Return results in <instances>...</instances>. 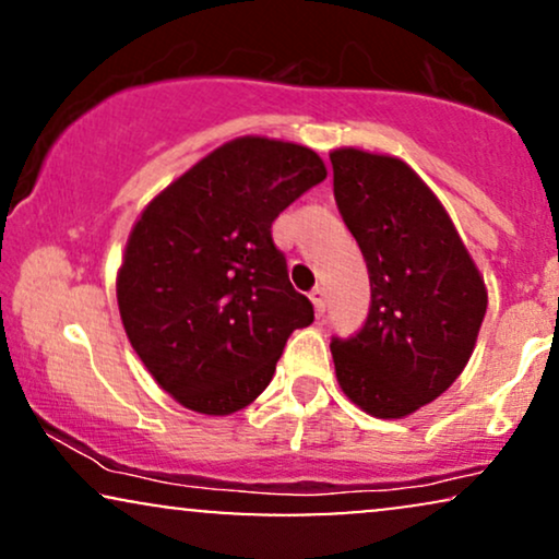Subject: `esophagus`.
I'll list each match as a JSON object with an SVG mask.
<instances>
[{"label": "esophagus", "instance_id": "obj_1", "mask_svg": "<svg viewBox=\"0 0 559 559\" xmlns=\"http://www.w3.org/2000/svg\"><path fill=\"white\" fill-rule=\"evenodd\" d=\"M310 301H312V307H316V316L320 318L325 312V292L320 286H316L310 292Z\"/></svg>", "mask_w": 559, "mask_h": 559}]
</instances>
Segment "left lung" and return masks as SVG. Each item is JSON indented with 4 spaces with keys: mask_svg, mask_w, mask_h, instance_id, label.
Here are the masks:
<instances>
[{
    "mask_svg": "<svg viewBox=\"0 0 559 559\" xmlns=\"http://www.w3.org/2000/svg\"><path fill=\"white\" fill-rule=\"evenodd\" d=\"M333 197L370 275V312L333 338L338 386L373 418H407L463 373L484 323V275L444 204L400 157L331 152Z\"/></svg>",
    "mask_w": 559,
    "mask_h": 559,
    "instance_id": "left-lung-1",
    "label": "left lung"
}]
</instances>
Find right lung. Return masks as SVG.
<instances>
[{"label": "right lung", "mask_w": 559, "mask_h": 559, "mask_svg": "<svg viewBox=\"0 0 559 559\" xmlns=\"http://www.w3.org/2000/svg\"><path fill=\"white\" fill-rule=\"evenodd\" d=\"M325 176L310 146L241 136L191 165L133 223L115 284L120 320L178 404L243 409L271 383L292 331L312 323L271 226Z\"/></svg>", "instance_id": "right-lung-1"}]
</instances>
